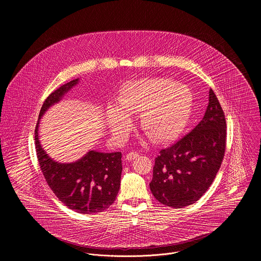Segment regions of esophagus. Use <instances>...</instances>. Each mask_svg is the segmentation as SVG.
<instances>
[{
    "mask_svg": "<svg viewBox=\"0 0 261 261\" xmlns=\"http://www.w3.org/2000/svg\"><path fill=\"white\" fill-rule=\"evenodd\" d=\"M138 156H139V155H138L137 152H130V153H128V154L126 155V160H128V161L134 160V159H136Z\"/></svg>",
    "mask_w": 261,
    "mask_h": 261,
    "instance_id": "1",
    "label": "esophagus"
}]
</instances>
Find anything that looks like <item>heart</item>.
<instances>
[{
    "instance_id": "1",
    "label": "heart",
    "mask_w": 261,
    "mask_h": 261,
    "mask_svg": "<svg viewBox=\"0 0 261 261\" xmlns=\"http://www.w3.org/2000/svg\"><path fill=\"white\" fill-rule=\"evenodd\" d=\"M119 107L109 106L107 122L116 134H122L130 124L128 115H141L142 131L157 143L177 139L191 118L193 95L184 85L162 77L128 82L118 97Z\"/></svg>"
}]
</instances>
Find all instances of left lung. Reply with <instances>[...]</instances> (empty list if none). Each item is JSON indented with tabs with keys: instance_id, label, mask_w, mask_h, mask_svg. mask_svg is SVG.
Returning a JSON list of instances; mask_svg holds the SVG:
<instances>
[{
	"instance_id": "8db88e82",
	"label": "left lung",
	"mask_w": 261,
	"mask_h": 261,
	"mask_svg": "<svg viewBox=\"0 0 261 261\" xmlns=\"http://www.w3.org/2000/svg\"><path fill=\"white\" fill-rule=\"evenodd\" d=\"M226 120L210 90L208 105L199 124L155 159L150 188L167 206L180 208L196 202L211 187L224 158Z\"/></svg>"
}]
</instances>
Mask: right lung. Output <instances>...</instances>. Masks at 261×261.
Masks as SVG:
<instances>
[{
  "instance_id": "right-lung-1",
  "label": "right lung",
  "mask_w": 261,
  "mask_h": 261,
  "mask_svg": "<svg viewBox=\"0 0 261 261\" xmlns=\"http://www.w3.org/2000/svg\"><path fill=\"white\" fill-rule=\"evenodd\" d=\"M77 83L79 79L53 92L41 107L39 120ZM38 127L39 121L35 129L37 158L47 185L59 200L80 214H97L113 204L120 190L122 153L90 151L76 162L62 164L54 161L42 148Z\"/></svg>"
}]
</instances>
